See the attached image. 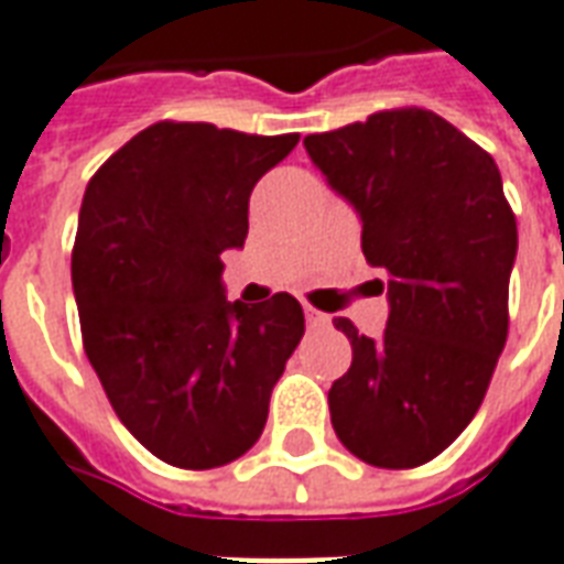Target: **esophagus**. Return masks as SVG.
<instances>
[{
	"label": "esophagus",
	"instance_id": "obj_1",
	"mask_svg": "<svg viewBox=\"0 0 564 564\" xmlns=\"http://www.w3.org/2000/svg\"><path fill=\"white\" fill-rule=\"evenodd\" d=\"M305 317H308V326L311 329H323V326H329V314H323L317 308H305Z\"/></svg>",
	"mask_w": 564,
	"mask_h": 564
}]
</instances>
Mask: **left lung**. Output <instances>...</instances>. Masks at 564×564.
<instances>
[{"instance_id": "left-lung-1", "label": "left lung", "mask_w": 564, "mask_h": 564, "mask_svg": "<svg viewBox=\"0 0 564 564\" xmlns=\"http://www.w3.org/2000/svg\"><path fill=\"white\" fill-rule=\"evenodd\" d=\"M311 161L364 219L388 271L384 338L336 317L350 369L329 388L333 431L372 467L433 460L482 405L510 326L516 216L498 164L431 109L372 112L305 137Z\"/></svg>"}]
</instances>
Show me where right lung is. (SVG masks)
I'll return each mask as SVG.
<instances>
[{
	"label": "right lung",
	"instance_id": "right-lung-1",
	"mask_svg": "<svg viewBox=\"0 0 564 564\" xmlns=\"http://www.w3.org/2000/svg\"><path fill=\"white\" fill-rule=\"evenodd\" d=\"M299 143L207 121H155L90 176L73 290L82 345L121 424L155 458L210 470L256 446L305 314L290 293L228 302L250 192Z\"/></svg>",
	"mask_w": 564,
	"mask_h": 564
}]
</instances>
